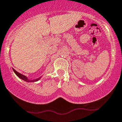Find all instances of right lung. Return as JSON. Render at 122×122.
Wrapping results in <instances>:
<instances>
[{
	"label": "right lung",
	"mask_w": 122,
	"mask_h": 122,
	"mask_svg": "<svg viewBox=\"0 0 122 122\" xmlns=\"http://www.w3.org/2000/svg\"><path fill=\"white\" fill-rule=\"evenodd\" d=\"M12 69H13V71H14V72L15 73L16 75L17 76H18L19 77V78H20V79H21L24 80V81H29V82H34V81H39V80L40 79H41V77H40V78H38V79H35V80H32V81H30V80L28 79L27 78V77L23 75V74H20L19 72H17V71H16V70H14V68H12Z\"/></svg>",
	"instance_id": "1"
}]
</instances>
